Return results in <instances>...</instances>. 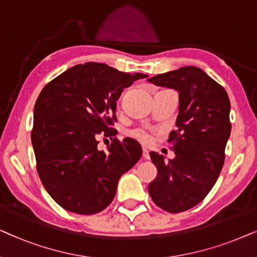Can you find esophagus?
<instances>
[{
    "mask_svg": "<svg viewBox=\"0 0 257 257\" xmlns=\"http://www.w3.org/2000/svg\"><path fill=\"white\" fill-rule=\"evenodd\" d=\"M142 156H143V159L149 160V159H150V156H149V152H148V150L143 148V150H142Z\"/></svg>",
    "mask_w": 257,
    "mask_h": 257,
    "instance_id": "34e87169",
    "label": "esophagus"
}]
</instances>
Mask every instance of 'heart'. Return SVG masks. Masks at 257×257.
Wrapping results in <instances>:
<instances>
[{"instance_id":"heart-1","label":"heart","mask_w":257,"mask_h":257,"mask_svg":"<svg viewBox=\"0 0 257 257\" xmlns=\"http://www.w3.org/2000/svg\"><path fill=\"white\" fill-rule=\"evenodd\" d=\"M131 135L143 145H150L154 141V133L146 131V129H134Z\"/></svg>"}]
</instances>
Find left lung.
<instances>
[{
	"label": "left lung",
	"instance_id": "obj_1",
	"mask_svg": "<svg viewBox=\"0 0 257 257\" xmlns=\"http://www.w3.org/2000/svg\"><path fill=\"white\" fill-rule=\"evenodd\" d=\"M148 81L176 89L180 95L177 128L168 140L176 156L164 162L162 155L150 153L157 176L149 183L148 191L157 207L181 213L200 203L220 175L231 131L230 101L221 84L194 66Z\"/></svg>",
	"mask_w": 257,
	"mask_h": 257
}]
</instances>
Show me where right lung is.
<instances>
[{"mask_svg": "<svg viewBox=\"0 0 257 257\" xmlns=\"http://www.w3.org/2000/svg\"><path fill=\"white\" fill-rule=\"evenodd\" d=\"M148 77L104 63L77 64L42 89L34 108L32 143L43 187L56 203L81 215L100 213L114 200L117 182L142 156L138 141H118L116 101L133 82ZM110 137L107 152L97 149Z\"/></svg>", "mask_w": 257, "mask_h": 257, "instance_id": "add662e5", "label": "right lung"}]
</instances>
